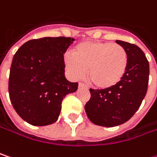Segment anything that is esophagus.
Segmentation results:
<instances>
[{
    "label": "esophagus",
    "instance_id": "34e87169",
    "mask_svg": "<svg viewBox=\"0 0 157 157\" xmlns=\"http://www.w3.org/2000/svg\"><path fill=\"white\" fill-rule=\"evenodd\" d=\"M79 88H84V89H86L87 90L88 87L85 85V84H83V83H82V82H79Z\"/></svg>",
    "mask_w": 157,
    "mask_h": 157
}]
</instances>
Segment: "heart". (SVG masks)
<instances>
[{"label":"heart","mask_w":157,"mask_h":157,"mask_svg":"<svg viewBox=\"0 0 157 157\" xmlns=\"http://www.w3.org/2000/svg\"><path fill=\"white\" fill-rule=\"evenodd\" d=\"M72 54L63 59L70 77L79 80L88 70V79L100 90L116 86L124 77L129 63L124 48L109 42H82L74 47Z\"/></svg>","instance_id":"1"}]
</instances>
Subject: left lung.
<instances>
[{"label": "left lung", "mask_w": 157, "mask_h": 157, "mask_svg": "<svg viewBox=\"0 0 157 157\" xmlns=\"http://www.w3.org/2000/svg\"><path fill=\"white\" fill-rule=\"evenodd\" d=\"M124 48L129 63L124 77L115 87L106 90L90 89V98L85 105L88 118L94 124L114 127L130 120L146 96L149 64L137 45L116 40Z\"/></svg>", "instance_id": "left-lung-1"}]
</instances>
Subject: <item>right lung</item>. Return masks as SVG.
Wrapping results in <instances>:
<instances>
[{
    "instance_id": "add662e5",
    "label": "right lung",
    "mask_w": 157,
    "mask_h": 157,
    "mask_svg": "<svg viewBox=\"0 0 157 157\" xmlns=\"http://www.w3.org/2000/svg\"><path fill=\"white\" fill-rule=\"evenodd\" d=\"M75 39L43 37L28 41L13 57L9 93L18 115L34 126L55 123L66 95L75 92L77 82L65 76L64 54Z\"/></svg>"
}]
</instances>
